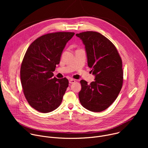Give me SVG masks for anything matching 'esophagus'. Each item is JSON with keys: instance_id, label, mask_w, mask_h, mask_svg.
<instances>
[{"instance_id": "obj_1", "label": "esophagus", "mask_w": 148, "mask_h": 148, "mask_svg": "<svg viewBox=\"0 0 148 148\" xmlns=\"http://www.w3.org/2000/svg\"><path fill=\"white\" fill-rule=\"evenodd\" d=\"M75 82V80L74 79H70V80H69V83L70 84H73V83H74Z\"/></svg>"}]
</instances>
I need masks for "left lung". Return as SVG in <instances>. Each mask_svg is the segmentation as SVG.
I'll return each mask as SVG.
<instances>
[{"instance_id":"left-lung-1","label":"left lung","mask_w":148,"mask_h":148,"mask_svg":"<svg viewBox=\"0 0 148 148\" xmlns=\"http://www.w3.org/2000/svg\"><path fill=\"white\" fill-rule=\"evenodd\" d=\"M76 36L85 45L88 66L95 75L90 84L81 80L79 102L89 111L101 112L115 101L122 88V60L114 44L101 33L85 32Z\"/></svg>"}]
</instances>
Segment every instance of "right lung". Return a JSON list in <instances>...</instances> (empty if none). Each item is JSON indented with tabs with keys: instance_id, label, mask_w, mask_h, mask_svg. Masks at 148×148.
Returning a JSON list of instances; mask_svg holds the SVG:
<instances>
[{
	"instance_id": "right-lung-1",
	"label": "right lung",
	"mask_w": 148,
	"mask_h": 148,
	"mask_svg": "<svg viewBox=\"0 0 148 148\" xmlns=\"http://www.w3.org/2000/svg\"><path fill=\"white\" fill-rule=\"evenodd\" d=\"M73 32H56L35 40L27 49L20 68L25 96L30 106L43 113L51 112L61 104L69 86L66 78H53L61 53Z\"/></svg>"
}]
</instances>
